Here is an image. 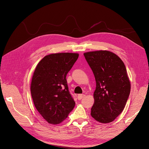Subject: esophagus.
<instances>
[{"mask_svg": "<svg viewBox=\"0 0 149 149\" xmlns=\"http://www.w3.org/2000/svg\"><path fill=\"white\" fill-rule=\"evenodd\" d=\"M84 97H85L84 94H79V95H78L77 98H78V100H81Z\"/></svg>", "mask_w": 149, "mask_h": 149, "instance_id": "1", "label": "esophagus"}]
</instances>
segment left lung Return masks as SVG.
Instances as JSON below:
<instances>
[{"mask_svg":"<svg viewBox=\"0 0 149 149\" xmlns=\"http://www.w3.org/2000/svg\"><path fill=\"white\" fill-rule=\"evenodd\" d=\"M96 81L91 116L101 123L113 121L123 111L130 83L123 61L114 53L96 51L84 53Z\"/></svg>","mask_w":149,"mask_h":149,"instance_id":"obj_1","label":"left lung"}]
</instances>
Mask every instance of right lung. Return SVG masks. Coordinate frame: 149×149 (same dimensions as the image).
Listing matches in <instances>:
<instances>
[{"mask_svg":"<svg viewBox=\"0 0 149 149\" xmlns=\"http://www.w3.org/2000/svg\"><path fill=\"white\" fill-rule=\"evenodd\" d=\"M79 56L69 52L48 55L34 70L31 96L38 112L50 124H58L64 121L75 106L66 77Z\"/></svg>","mask_w":149,"mask_h":149,"instance_id":"1","label":"right lung"}]
</instances>
